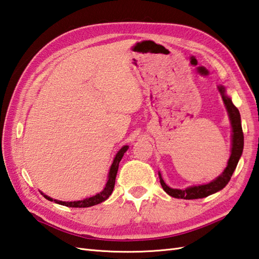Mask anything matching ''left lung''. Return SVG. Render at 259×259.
<instances>
[{
    "label": "left lung",
    "instance_id": "1",
    "mask_svg": "<svg viewBox=\"0 0 259 259\" xmlns=\"http://www.w3.org/2000/svg\"><path fill=\"white\" fill-rule=\"evenodd\" d=\"M218 91L221 92L225 107H226L228 117L230 120V125H232V148H230V157L228 159L227 167L224 169V171L218 176L217 178L211 180L210 183L190 186L185 189H176L169 187L162 179V176L159 171V179L162 189L167 192L169 196L178 199H198V198H205L209 195H212L214 192L222 190L229 183L230 178L235 171L237 163L241 157L244 149V134L241 129V119L238 109L234 106V103L227 95L226 89L224 85H218Z\"/></svg>",
    "mask_w": 259,
    "mask_h": 259
}]
</instances>
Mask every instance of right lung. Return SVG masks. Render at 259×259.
Returning a JSON list of instances; mask_svg holds the SVG:
<instances>
[{"label":"right lung","mask_w":259,"mask_h":259,"mask_svg":"<svg viewBox=\"0 0 259 259\" xmlns=\"http://www.w3.org/2000/svg\"><path fill=\"white\" fill-rule=\"evenodd\" d=\"M128 148H129V146L125 145L123 147H121V149L117 152V155H115L113 161H112L111 167H110L106 186H104L102 191L98 192V194H96L95 196L88 197V198H84V199L76 200V201H62V200L53 199V198L45 195L43 192H41V194L48 200L54 201L56 203H59V205L67 206V207H73V208H87V207H91V206L98 205V203L103 202L104 200L108 199L110 195L112 194L113 188H114V184H115V177H117V172H118V168H119V162L121 161V159H122L124 152L128 150Z\"/></svg>","instance_id":"right-lung-1"}]
</instances>
